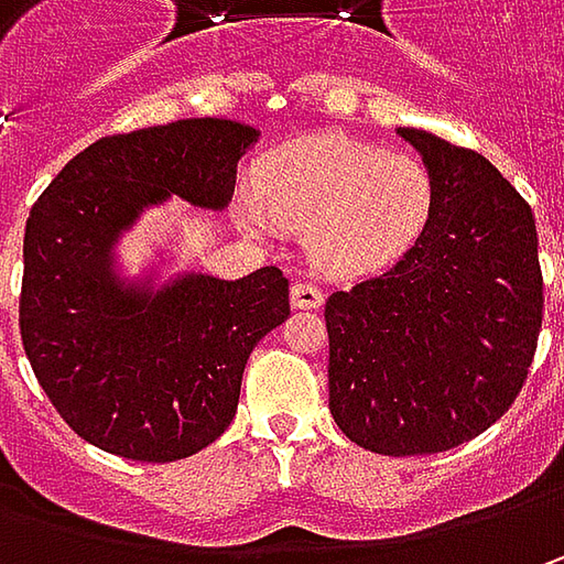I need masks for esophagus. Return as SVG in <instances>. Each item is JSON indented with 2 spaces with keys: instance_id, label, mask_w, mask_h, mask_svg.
I'll list each match as a JSON object with an SVG mask.
<instances>
[{
  "instance_id": "obj_1",
  "label": "esophagus",
  "mask_w": 564,
  "mask_h": 564,
  "mask_svg": "<svg viewBox=\"0 0 564 564\" xmlns=\"http://www.w3.org/2000/svg\"><path fill=\"white\" fill-rule=\"evenodd\" d=\"M292 304L294 307H301V311H314V307H319V304H323L319 285H314V282H294Z\"/></svg>"
}]
</instances>
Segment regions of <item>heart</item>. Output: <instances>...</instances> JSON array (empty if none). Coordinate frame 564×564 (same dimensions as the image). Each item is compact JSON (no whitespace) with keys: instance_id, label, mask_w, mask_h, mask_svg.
I'll return each instance as SVG.
<instances>
[{"instance_id":"b5f03b06","label":"heart","mask_w":564,"mask_h":564,"mask_svg":"<svg viewBox=\"0 0 564 564\" xmlns=\"http://www.w3.org/2000/svg\"><path fill=\"white\" fill-rule=\"evenodd\" d=\"M436 182L399 150L345 134H316L272 150L257 169V191L241 194L250 228H307L316 267L338 275L395 263L433 219Z\"/></svg>"}]
</instances>
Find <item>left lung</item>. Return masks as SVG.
<instances>
[{
    "label": "left lung",
    "instance_id": "1",
    "mask_svg": "<svg viewBox=\"0 0 564 564\" xmlns=\"http://www.w3.org/2000/svg\"><path fill=\"white\" fill-rule=\"evenodd\" d=\"M399 134L436 182L421 241L326 301L329 411L377 455H433L480 436L518 399L543 326L528 200L480 153Z\"/></svg>",
    "mask_w": 564,
    "mask_h": 564
}]
</instances>
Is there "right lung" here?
<instances>
[{"label": "right lung", "instance_id": "obj_1", "mask_svg": "<svg viewBox=\"0 0 564 564\" xmlns=\"http://www.w3.org/2000/svg\"><path fill=\"white\" fill-rule=\"evenodd\" d=\"M257 128L182 119L77 153L24 228L21 341L36 382L80 440L131 462H178L216 443L238 411L257 341L285 323L289 279L187 272L153 292L121 282L116 241L172 194L223 209Z\"/></svg>", "mask_w": 564, "mask_h": 564}]
</instances>
